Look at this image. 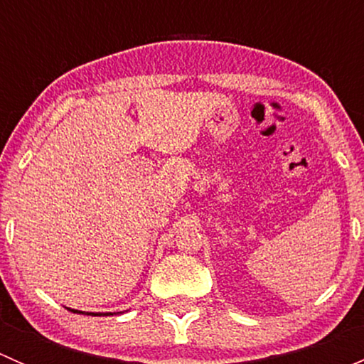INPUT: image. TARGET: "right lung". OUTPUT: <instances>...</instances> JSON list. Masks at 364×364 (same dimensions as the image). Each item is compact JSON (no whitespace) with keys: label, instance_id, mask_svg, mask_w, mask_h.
Listing matches in <instances>:
<instances>
[{"label":"right lung","instance_id":"add662e5","mask_svg":"<svg viewBox=\"0 0 364 364\" xmlns=\"http://www.w3.org/2000/svg\"><path fill=\"white\" fill-rule=\"evenodd\" d=\"M73 311H75V314H84V311H79V310H73ZM90 315H93V317H100V315H112V314H109L107 311V314H90Z\"/></svg>","mask_w":364,"mask_h":364}]
</instances>
